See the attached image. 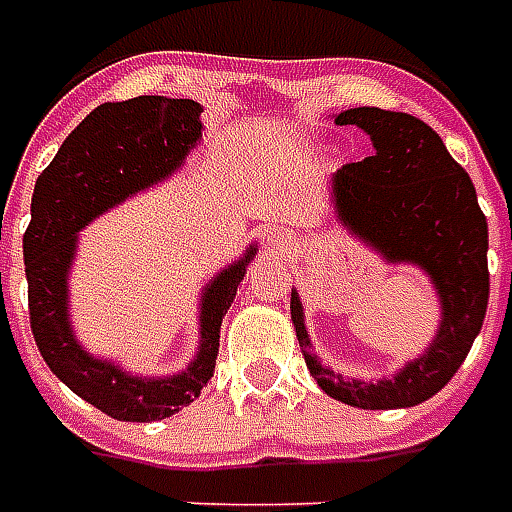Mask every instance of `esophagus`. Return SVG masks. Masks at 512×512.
<instances>
[{"label": "esophagus", "instance_id": "esophagus-1", "mask_svg": "<svg viewBox=\"0 0 512 512\" xmlns=\"http://www.w3.org/2000/svg\"><path fill=\"white\" fill-rule=\"evenodd\" d=\"M267 242H270V245H273V248H278V245H281V242H284V239L278 237V234H270V237H267Z\"/></svg>", "mask_w": 512, "mask_h": 512}]
</instances>
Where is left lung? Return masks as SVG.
I'll return each mask as SVG.
<instances>
[{
  "label": "left lung",
  "instance_id": "obj_1",
  "mask_svg": "<svg viewBox=\"0 0 512 512\" xmlns=\"http://www.w3.org/2000/svg\"><path fill=\"white\" fill-rule=\"evenodd\" d=\"M336 123L364 129L375 146L364 162L336 170V217L386 262L424 270L441 300V322L419 358L378 383L342 378L320 364L311 353L303 303L292 292L297 342L308 372L333 400L364 411L411 408L447 386L480 333L491 289L488 223L469 173L424 121L408 112L355 107L336 115Z\"/></svg>",
  "mask_w": 512,
  "mask_h": 512
}]
</instances>
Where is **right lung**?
I'll list each match as a JSON object with an SVG mask.
<instances>
[{"instance_id":"add662e5","label":"right lung","mask_w":512,"mask_h":512,"mask_svg":"<svg viewBox=\"0 0 512 512\" xmlns=\"http://www.w3.org/2000/svg\"><path fill=\"white\" fill-rule=\"evenodd\" d=\"M201 104L137 96L101 104L65 137L35 181L24 231L30 325L43 361L68 389L118 422H157L190 405L215 372L220 325L256 245L201 295V347L181 375L134 378L76 342L68 322V270L76 231L134 192L168 179L201 140Z\"/></svg>"}]
</instances>
